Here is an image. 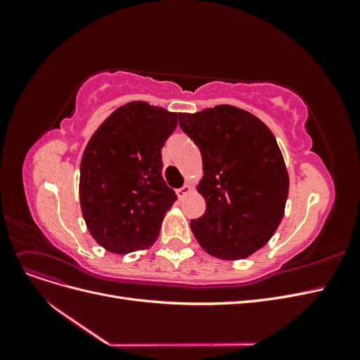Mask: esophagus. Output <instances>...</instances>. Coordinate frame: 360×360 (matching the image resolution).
Wrapping results in <instances>:
<instances>
[{"instance_id": "1", "label": "esophagus", "mask_w": 360, "mask_h": 360, "mask_svg": "<svg viewBox=\"0 0 360 360\" xmlns=\"http://www.w3.org/2000/svg\"><path fill=\"white\" fill-rule=\"evenodd\" d=\"M176 192L179 195V198H184L191 192V186H189V184H183V186L180 189H177Z\"/></svg>"}]
</instances>
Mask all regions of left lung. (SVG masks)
Returning a JSON list of instances; mask_svg holds the SVG:
<instances>
[{
  "label": "left lung",
  "instance_id": "left-lung-1",
  "mask_svg": "<svg viewBox=\"0 0 360 360\" xmlns=\"http://www.w3.org/2000/svg\"><path fill=\"white\" fill-rule=\"evenodd\" d=\"M201 151L198 191L205 213L191 222L201 248L222 259H242L275 234L288 197V172L270 129L231 105L179 114Z\"/></svg>",
  "mask_w": 360,
  "mask_h": 360
}]
</instances>
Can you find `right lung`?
<instances>
[{"mask_svg":"<svg viewBox=\"0 0 360 360\" xmlns=\"http://www.w3.org/2000/svg\"><path fill=\"white\" fill-rule=\"evenodd\" d=\"M177 117L147 102H129L105 120L84 150L81 210L94 240L110 252L153 245L177 200L162 177V147Z\"/></svg>","mask_w":360,"mask_h":360,"instance_id":"obj_1","label":"right lung"}]
</instances>
